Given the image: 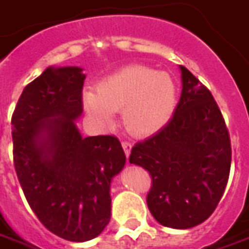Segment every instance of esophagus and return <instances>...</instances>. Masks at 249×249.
Returning <instances> with one entry per match:
<instances>
[{
	"label": "esophagus",
	"instance_id": "1",
	"mask_svg": "<svg viewBox=\"0 0 249 249\" xmlns=\"http://www.w3.org/2000/svg\"><path fill=\"white\" fill-rule=\"evenodd\" d=\"M121 146H123V148H124V153L126 157H129V154H131V150H132V144L129 143V142H123L121 143Z\"/></svg>",
	"mask_w": 249,
	"mask_h": 249
}]
</instances>
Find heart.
Segmentation results:
<instances>
[{"instance_id":"heart-1","label":"heart","mask_w":249,"mask_h":249,"mask_svg":"<svg viewBox=\"0 0 249 249\" xmlns=\"http://www.w3.org/2000/svg\"><path fill=\"white\" fill-rule=\"evenodd\" d=\"M176 84L165 72L143 65H128L96 84V94L86 92L83 106L102 126H110L121 110L125 129L135 136L160 131L173 116Z\"/></svg>"}]
</instances>
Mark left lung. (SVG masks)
<instances>
[{"instance_id":"8db88e82","label":"left lung","mask_w":249,"mask_h":249,"mask_svg":"<svg viewBox=\"0 0 249 249\" xmlns=\"http://www.w3.org/2000/svg\"><path fill=\"white\" fill-rule=\"evenodd\" d=\"M173 117L132 148L129 162L153 178L147 206L163 226L189 229L217 209L229 180L231 147L222 113L210 89L185 67Z\"/></svg>"}]
</instances>
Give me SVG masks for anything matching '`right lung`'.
Masks as SVG:
<instances>
[{
  "mask_svg": "<svg viewBox=\"0 0 249 249\" xmlns=\"http://www.w3.org/2000/svg\"><path fill=\"white\" fill-rule=\"evenodd\" d=\"M82 68L49 67L27 84L12 116L13 162L42 224L68 241L99 236L110 221V182L125 165L116 136L83 138Z\"/></svg>",
  "mask_w": 249,
  "mask_h": 249,
  "instance_id": "right-lung-1",
  "label": "right lung"
}]
</instances>
